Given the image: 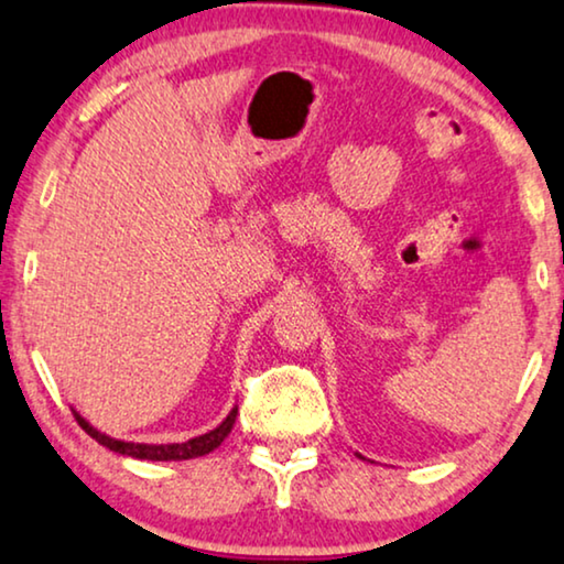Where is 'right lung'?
I'll list each match as a JSON object with an SVG mask.
<instances>
[{
	"label": "right lung",
	"instance_id": "obj_1",
	"mask_svg": "<svg viewBox=\"0 0 564 564\" xmlns=\"http://www.w3.org/2000/svg\"><path fill=\"white\" fill-rule=\"evenodd\" d=\"M72 412H75L79 427H83L87 435L95 437V441L104 445V448H111L113 453H121V456L142 458V460H188V458L207 456V453L215 451L217 445L230 435L232 425H236L238 406H232L230 414L225 416V420L219 422L215 430H209V433H204V435H196L186 443H131V441H119V437H111V435L100 433L98 427H93L90 422H87L85 416L77 412V409H72Z\"/></svg>",
	"mask_w": 564,
	"mask_h": 564
}]
</instances>
